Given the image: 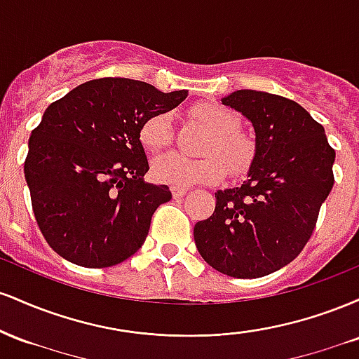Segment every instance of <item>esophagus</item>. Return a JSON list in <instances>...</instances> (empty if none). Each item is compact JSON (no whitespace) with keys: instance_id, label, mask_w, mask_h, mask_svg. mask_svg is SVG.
<instances>
[{"instance_id":"obj_1","label":"esophagus","mask_w":359,"mask_h":359,"mask_svg":"<svg viewBox=\"0 0 359 359\" xmlns=\"http://www.w3.org/2000/svg\"><path fill=\"white\" fill-rule=\"evenodd\" d=\"M170 191L174 197H184L185 194H187V189L185 187H170Z\"/></svg>"}]
</instances>
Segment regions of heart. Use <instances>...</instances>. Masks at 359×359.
<instances>
[{"mask_svg":"<svg viewBox=\"0 0 359 359\" xmlns=\"http://www.w3.org/2000/svg\"><path fill=\"white\" fill-rule=\"evenodd\" d=\"M192 114L211 131V138L204 147L203 158H187L175 154H165L154 160L151 172L158 182L172 187H191L196 184H216L224 175V166L231 175H240L250 167L255 156L253 142L240 133V119L231 109L216 102H203L192 108ZM170 113L160 111L140 128V142L148 151H158L170 145ZM218 156L216 157L215 155Z\"/></svg>","mask_w":359,"mask_h":359,"instance_id":"b5f03b06","label":"heart"}]
</instances>
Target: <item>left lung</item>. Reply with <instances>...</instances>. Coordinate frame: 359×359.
Wrapping results in <instances>:
<instances>
[{"label": "left lung", "mask_w": 359, "mask_h": 359, "mask_svg": "<svg viewBox=\"0 0 359 359\" xmlns=\"http://www.w3.org/2000/svg\"><path fill=\"white\" fill-rule=\"evenodd\" d=\"M255 130V156L240 187L216 192V209L196 222L208 265L234 278H258L288 265L311 238L334 184L336 151L323 125L277 94L240 89L222 97Z\"/></svg>", "instance_id": "8db88e82"}]
</instances>
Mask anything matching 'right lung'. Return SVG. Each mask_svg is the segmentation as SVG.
<instances>
[{
    "mask_svg": "<svg viewBox=\"0 0 359 359\" xmlns=\"http://www.w3.org/2000/svg\"><path fill=\"white\" fill-rule=\"evenodd\" d=\"M185 97L187 90L104 77L45 109L28 142L25 179L36 224L55 253L106 269L142 248L151 216L172 192L143 179L148 160L140 128Z\"/></svg>",
    "mask_w": 359,
    "mask_h": 359,
    "instance_id": "1",
    "label": "right lung"
}]
</instances>
